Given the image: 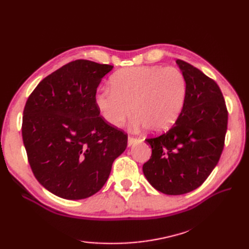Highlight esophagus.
Wrapping results in <instances>:
<instances>
[{
  "label": "esophagus",
  "mask_w": 249,
  "mask_h": 249,
  "mask_svg": "<svg viewBox=\"0 0 249 249\" xmlns=\"http://www.w3.org/2000/svg\"><path fill=\"white\" fill-rule=\"evenodd\" d=\"M138 139L136 137H133V136H129V138H127V144L129 145H132L133 143L136 142Z\"/></svg>",
  "instance_id": "34e87169"
}]
</instances>
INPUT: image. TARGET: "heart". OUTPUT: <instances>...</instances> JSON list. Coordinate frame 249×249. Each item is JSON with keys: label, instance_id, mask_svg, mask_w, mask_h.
I'll use <instances>...</instances> for the list:
<instances>
[{"label": "heart", "instance_id": "b5f03b06", "mask_svg": "<svg viewBox=\"0 0 249 249\" xmlns=\"http://www.w3.org/2000/svg\"><path fill=\"white\" fill-rule=\"evenodd\" d=\"M111 86L101 88L95 95L103 118L118 126L134 111V129L146 126L150 132H162L173 125L187 94L185 76L176 67H129L112 77Z\"/></svg>", "mask_w": 249, "mask_h": 249}]
</instances>
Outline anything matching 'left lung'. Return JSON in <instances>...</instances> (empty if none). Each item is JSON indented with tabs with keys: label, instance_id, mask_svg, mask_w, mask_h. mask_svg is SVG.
<instances>
[{
	"label": "left lung",
	"instance_id": "8db88e82",
	"mask_svg": "<svg viewBox=\"0 0 249 249\" xmlns=\"http://www.w3.org/2000/svg\"><path fill=\"white\" fill-rule=\"evenodd\" d=\"M187 82L182 113L170 129L146 138L152 156L143 173L155 189L180 195L208 178L222 154L228 109L219 86L196 67L177 60Z\"/></svg>",
	"mask_w": 249,
	"mask_h": 249
}]
</instances>
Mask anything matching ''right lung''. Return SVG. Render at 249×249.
<instances>
[{
  "mask_svg": "<svg viewBox=\"0 0 249 249\" xmlns=\"http://www.w3.org/2000/svg\"><path fill=\"white\" fill-rule=\"evenodd\" d=\"M113 66L76 60L44 78L29 95L21 135L36 179L53 194L83 199L107 182L127 134L100 115L95 94Z\"/></svg>",
  "mask_w": 249,
  "mask_h": 249,
  "instance_id": "add662e5",
  "label": "right lung"
}]
</instances>
